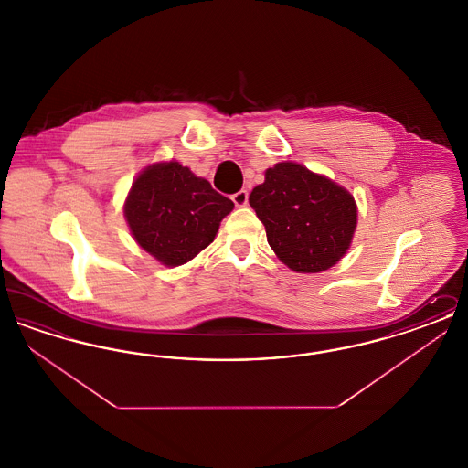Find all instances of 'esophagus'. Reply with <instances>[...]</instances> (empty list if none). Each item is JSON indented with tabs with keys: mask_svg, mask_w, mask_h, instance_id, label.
I'll return each instance as SVG.
<instances>
[{
	"mask_svg": "<svg viewBox=\"0 0 468 468\" xmlns=\"http://www.w3.org/2000/svg\"><path fill=\"white\" fill-rule=\"evenodd\" d=\"M231 200H233V203H235L237 207H245L247 200H249V193H247L245 189H240L239 193H235V195L231 197Z\"/></svg>",
	"mask_w": 468,
	"mask_h": 468,
	"instance_id": "obj_1",
	"label": "esophagus"
}]
</instances>
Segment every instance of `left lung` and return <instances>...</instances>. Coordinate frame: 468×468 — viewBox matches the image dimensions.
<instances>
[{"label": "left lung", "instance_id": "8db88e82", "mask_svg": "<svg viewBox=\"0 0 468 468\" xmlns=\"http://www.w3.org/2000/svg\"><path fill=\"white\" fill-rule=\"evenodd\" d=\"M265 224L275 256L298 273L336 265L349 250L357 224L355 197L332 178L282 161L265 172L249 197Z\"/></svg>", "mask_w": 468, "mask_h": 468}]
</instances>
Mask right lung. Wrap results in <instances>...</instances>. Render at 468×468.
<instances>
[{
	"mask_svg": "<svg viewBox=\"0 0 468 468\" xmlns=\"http://www.w3.org/2000/svg\"><path fill=\"white\" fill-rule=\"evenodd\" d=\"M233 201L178 161H161L134 178L124 218L134 242L165 267H180L212 244Z\"/></svg>",
	"mask_w": 468,
	"mask_h": 468,
	"instance_id": "1",
	"label": "right lung"
}]
</instances>
